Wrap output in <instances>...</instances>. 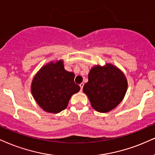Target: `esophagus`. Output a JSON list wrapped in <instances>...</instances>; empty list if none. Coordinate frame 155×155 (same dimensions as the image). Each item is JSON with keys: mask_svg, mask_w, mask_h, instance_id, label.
I'll return each instance as SVG.
<instances>
[{"mask_svg": "<svg viewBox=\"0 0 155 155\" xmlns=\"http://www.w3.org/2000/svg\"><path fill=\"white\" fill-rule=\"evenodd\" d=\"M83 86H84V83H81V84H80V87H81V91H83Z\"/></svg>", "mask_w": 155, "mask_h": 155, "instance_id": "1", "label": "esophagus"}]
</instances>
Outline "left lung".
Returning <instances> with one entry per match:
<instances>
[{
	"instance_id": "obj_1",
	"label": "left lung",
	"mask_w": 155,
	"mask_h": 155,
	"mask_svg": "<svg viewBox=\"0 0 155 155\" xmlns=\"http://www.w3.org/2000/svg\"><path fill=\"white\" fill-rule=\"evenodd\" d=\"M127 81L123 72L112 64L95 66L88 74V82L83 92L88 97L91 106L101 113H106L116 108L127 90Z\"/></svg>"
}]
</instances>
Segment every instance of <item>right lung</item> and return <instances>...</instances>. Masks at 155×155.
Segmentation results:
<instances>
[{
  "mask_svg": "<svg viewBox=\"0 0 155 155\" xmlns=\"http://www.w3.org/2000/svg\"><path fill=\"white\" fill-rule=\"evenodd\" d=\"M73 72L66 71L63 61L51 62L34 76L31 93L38 105L45 111L57 114L64 110L74 93L81 87L74 82Z\"/></svg>",
  "mask_w": 155,
  "mask_h": 155,
  "instance_id": "add662e5",
  "label": "right lung"
}]
</instances>
